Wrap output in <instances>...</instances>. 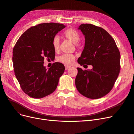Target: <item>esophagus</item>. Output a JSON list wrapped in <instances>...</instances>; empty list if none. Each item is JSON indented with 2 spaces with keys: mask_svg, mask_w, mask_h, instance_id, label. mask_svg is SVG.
<instances>
[{
  "mask_svg": "<svg viewBox=\"0 0 134 134\" xmlns=\"http://www.w3.org/2000/svg\"><path fill=\"white\" fill-rule=\"evenodd\" d=\"M70 66H68V65H65V70H68Z\"/></svg>",
  "mask_w": 134,
  "mask_h": 134,
  "instance_id": "1",
  "label": "esophagus"
}]
</instances>
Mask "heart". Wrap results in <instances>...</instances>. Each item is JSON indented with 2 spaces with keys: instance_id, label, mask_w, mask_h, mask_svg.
I'll list each match as a JSON object with an SVG mask.
<instances>
[{
  "instance_id": "heart-1",
  "label": "heart",
  "mask_w": 134,
  "mask_h": 134,
  "mask_svg": "<svg viewBox=\"0 0 134 134\" xmlns=\"http://www.w3.org/2000/svg\"><path fill=\"white\" fill-rule=\"evenodd\" d=\"M63 35L65 38L69 40L73 43H78L80 38L79 32L72 28H68L63 33ZM52 44L54 51L58 52L60 50V40L58 36H55L52 39ZM75 59V57L74 55L65 54L59 56L58 60L59 62L64 64L70 65L74 62Z\"/></svg>"
}]
</instances>
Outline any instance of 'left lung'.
I'll return each instance as SVG.
<instances>
[{"instance_id":"obj_1","label":"left lung","mask_w":134,"mask_h":134,"mask_svg":"<svg viewBox=\"0 0 134 134\" xmlns=\"http://www.w3.org/2000/svg\"><path fill=\"white\" fill-rule=\"evenodd\" d=\"M78 29L84 35L85 46L78 63L81 65H91L93 68H77L75 86L86 97L100 98L111 91L119 75L120 51L114 39L103 28L86 23Z\"/></svg>"}]
</instances>
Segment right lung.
<instances>
[{
    "label": "right lung",
    "instance_id": "1",
    "mask_svg": "<svg viewBox=\"0 0 134 134\" xmlns=\"http://www.w3.org/2000/svg\"><path fill=\"white\" fill-rule=\"evenodd\" d=\"M65 27L56 23L38 24L28 28L15 44L12 58L14 74L22 90L32 98H43L57 88L64 65L54 63L47 70L43 61L55 59L52 39Z\"/></svg>",
    "mask_w": 134,
    "mask_h": 134
}]
</instances>
